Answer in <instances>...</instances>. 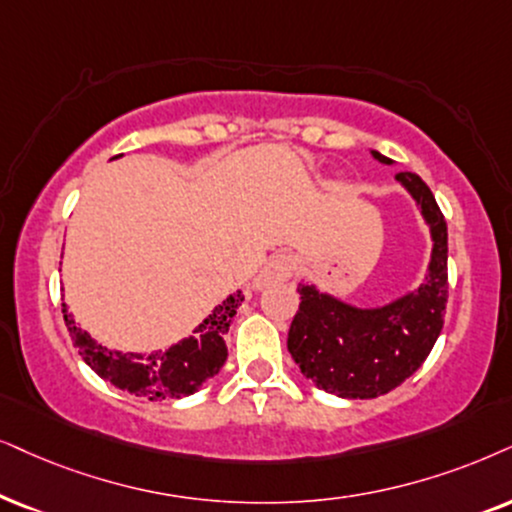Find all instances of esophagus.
<instances>
[{"label": "esophagus", "mask_w": 512, "mask_h": 512, "mask_svg": "<svg viewBox=\"0 0 512 512\" xmlns=\"http://www.w3.org/2000/svg\"><path fill=\"white\" fill-rule=\"evenodd\" d=\"M295 257L288 255V252H276V255H271L267 264H264V269L260 271V276H257V288L262 286H269V283H278V281H286L295 274Z\"/></svg>", "instance_id": "esophagus-1"}]
</instances>
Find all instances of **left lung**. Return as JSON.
<instances>
[{"label": "left lung", "mask_w": 512, "mask_h": 512, "mask_svg": "<svg viewBox=\"0 0 512 512\" xmlns=\"http://www.w3.org/2000/svg\"><path fill=\"white\" fill-rule=\"evenodd\" d=\"M373 158L392 160L373 151ZM397 181L416 198L432 231V260L425 283L380 309H357L314 286L302 295L288 331V352L321 390L345 399H373L404 383L428 359L442 333L449 274V234L430 186L418 174L399 172Z\"/></svg>", "instance_id": "8db88e82"}]
</instances>
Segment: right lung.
<instances>
[{"instance_id": "add662e5", "label": "right lung", "mask_w": 512, "mask_h": 512, "mask_svg": "<svg viewBox=\"0 0 512 512\" xmlns=\"http://www.w3.org/2000/svg\"><path fill=\"white\" fill-rule=\"evenodd\" d=\"M243 293L229 295L215 312L196 328V333L177 342L170 349H160L153 354H122L99 345L92 335L77 326L73 314L63 302V321H66L73 345L80 357L92 366V371L103 380L113 383L120 390L146 397L148 401L179 399L193 394L205 380L219 373L226 361L224 335L229 333V323L234 319Z\"/></svg>"}]
</instances>
